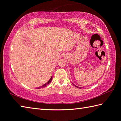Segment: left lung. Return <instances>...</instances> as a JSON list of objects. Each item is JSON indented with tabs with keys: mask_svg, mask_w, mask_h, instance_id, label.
Returning a JSON list of instances; mask_svg holds the SVG:
<instances>
[{
	"mask_svg": "<svg viewBox=\"0 0 121 121\" xmlns=\"http://www.w3.org/2000/svg\"><path fill=\"white\" fill-rule=\"evenodd\" d=\"M76 87H77V88H79V89H81V87H79V86H75Z\"/></svg>",
	"mask_w": 121,
	"mask_h": 121,
	"instance_id": "left-lung-1",
	"label": "left lung"
}]
</instances>
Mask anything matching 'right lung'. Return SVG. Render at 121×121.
<instances>
[{
	"label": "right lung",
	"mask_w": 121,
	"mask_h": 121,
	"mask_svg": "<svg viewBox=\"0 0 121 121\" xmlns=\"http://www.w3.org/2000/svg\"><path fill=\"white\" fill-rule=\"evenodd\" d=\"M52 77L51 78H50V79L49 80V81H48V82H47V83H46L45 84H44V85H43V86H39V87H38V88H37V89H41V88H44V87H45V86H46L47 85H48V84L51 82V81H52Z\"/></svg>",
	"instance_id": "add662e5"
}]
</instances>
